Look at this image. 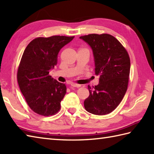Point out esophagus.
Returning <instances> with one entry per match:
<instances>
[{"label": "esophagus", "instance_id": "34e87169", "mask_svg": "<svg viewBox=\"0 0 154 154\" xmlns=\"http://www.w3.org/2000/svg\"><path fill=\"white\" fill-rule=\"evenodd\" d=\"M71 86L73 87H76V88H79V87L81 86L80 85H78V84H76V83H72Z\"/></svg>", "mask_w": 154, "mask_h": 154}]
</instances>
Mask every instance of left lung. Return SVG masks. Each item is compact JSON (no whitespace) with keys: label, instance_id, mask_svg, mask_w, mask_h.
<instances>
[{"label":"left lung","instance_id":"left-lung-1","mask_svg":"<svg viewBox=\"0 0 154 154\" xmlns=\"http://www.w3.org/2000/svg\"><path fill=\"white\" fill-rule=\"evenodd\" d=\"M93 51L95 74L99 84L91 88L84 104L87 111L97 115H107L117 108L127 90L130 58L123 45L111 35L89 34L80 37Z\"/></svg>","mask_w":154,"mask_h":154}]
</instances>
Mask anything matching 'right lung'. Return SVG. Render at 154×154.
Here are the masks:
<instances>
[{
  "label": "right lung",
  "instance_id": "right-lung-1",
  "mask_svg": "<svg viewBox=\"0 0 154 154\" xmlns=\"http://www.w3.org/2000/svg\"><path fill=\"white\" fill-rule=\"evenodd\" d=\"M74 37H37L23 52L17 70V81L26 102L37 114L48 117L60 111L66 86L54 80L49 73L57 64L60 50Z\"/></svg>",
  "mask_w": 154,
  "mask_h": 154
}]
</instances>
